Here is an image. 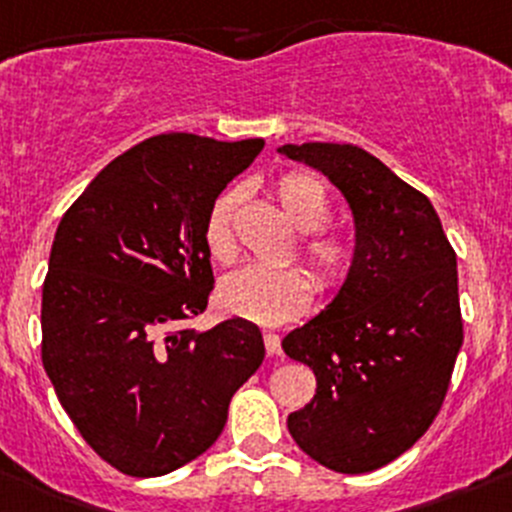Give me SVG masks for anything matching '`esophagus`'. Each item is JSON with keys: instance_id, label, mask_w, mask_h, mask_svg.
Returning a JSON list of instances; mask_svg holds the SVG:
<instances>
[{"instance_id": "obj_1", "label": "esophagus", "mask_w": 512, "mask_h": 512, "mask_svg": "<svg viewBox=\"0 0 512 512\" xmlns=\"http://www.w3.org/2000/svg\"><path fill=\"white\" fill-rule=\"evenodd\" d=\"M264 344H266V352H269V357H279L281 354V337L274 332H266L264 334Z\"/></svg>"}]
</instances>
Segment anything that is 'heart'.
I'll return each instance as SVG.
<instances>
[{"mask_svg":"<svg viewBox=\"0 0 512 512\" xmlns=\"http://www.w3.org/2000/svg\"><path fill=\"white\" fill-rule=\"evenodd\" d=\"M276 201L291 223L304 231L301 253L321 289L334 291L347 281L354 266V246L344 233L321 228L329 216V198L319 180L306 173H289L276 183ZM238 193H223L211 206L203 228L213 259L228 264L236 256ZM311 299V279L299 266H243L218 286L223 311L256 324H279L299 314Z\"/></svg>","mask_w":512,"mask_h":512,"instance_id":"obj_1","label":"heart"}]
</instances>
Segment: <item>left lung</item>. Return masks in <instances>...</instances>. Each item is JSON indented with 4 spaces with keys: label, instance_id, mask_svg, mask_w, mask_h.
<instances>
[{
    "label": "left lung",
    "instance_id": "left-lung-1",
    "mask_svg": "<svg viewBox=\"0 0 512 512\" xmlns=\"http://www.w3.org/2000/svg\"><path fill=\"white\" fill-rule=\"evenodd\" d=\"M321 170L354 216V266L334 301L284 337L316 394L291 412L296 445L344 475L397 460L445 402L462 316L457 259L425 193L357 145H281Z\"/></svg>",
    "mask_w": 512,
    "mask_h": 512
}]
</instances>
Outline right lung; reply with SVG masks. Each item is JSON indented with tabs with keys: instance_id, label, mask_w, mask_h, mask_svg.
Returning a JSON list of instances; mask_svg holds the SVG:
<instances>
[{
	"instance_id": "right-lung-1",
	"label": "right lung",
	"mask_w": 512,
	"mask_h": 512,
	"mask_svg": "<svg viewBox=\"0 0 512 512\" xmlns=\"http://www.w3.org/2000/svg\"><path fill=\"white\" fill-rule=\"evenodd\" d=\"M261 148L155 135L105 165L57 226L42 364L87 445L125 475L158 478L203 455L264 362L251 321L183 326L213 289L208 211Z\"/></svg>"
}]
</instances>
